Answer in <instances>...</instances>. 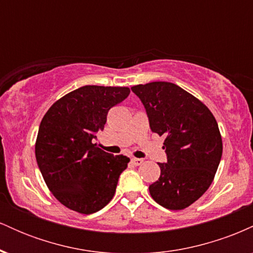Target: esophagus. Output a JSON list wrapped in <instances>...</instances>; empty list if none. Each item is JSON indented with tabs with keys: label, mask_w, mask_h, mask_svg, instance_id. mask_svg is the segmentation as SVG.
Returning <instances> with one entry per match:
<instances>
[{
	"label": "esophagus",
	"mask_w": 253,
	"mask_h": 253,
	"mask_svg": "<svg viewBox=\"0 0 253 253\" xmlns=\"http://www.w3.org/2000/svg\"><path fill=\"white\" fill-rule=\"evenodd\" d=\"M130 162H132L133 165H136V167L140 164H143V159H140V158H132L130 159Z\"/></svg>",
	"instance_id": "34e87169"
}]
</instances>
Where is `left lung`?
Instances as JSON below:
<instances>
[{
    "instance_id": "8db88e82",
    "label": "left lung",
    "mask_w": 253,
    "mask_h": 253,
    "mask_svg": "<svg viewBox=\"0 0 253 253\" xmlns=\"http://www.w3.org/2000/svg\"><path fill=\"white\" fill-rule=\"evenodd\" d=\"M153 133L165 138L167 163L149 187L152 199L171 211L189 207L207 191L222 156L217 123L205 103L170 82L132 86Z\"/></svg>"
}]
</instances>
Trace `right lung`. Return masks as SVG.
Instances as JSON below:
<instances>
[{
    "instance_id": "right-lung-1",
    "label": "right lung",
    "mask_w": 253,
    "mask_h": 253,
    "mask_svg": "<svg viewBox=\"0 0 253 253\" xmlns=\"http://www.w3.org/2000/svg\"><path fill=\"white\" fill-rule=\"evenodd\" d=\"M127 86L84 85L56 101L43 115L36 158L46 185L69 210L91 214L114 196L129 158L94 144L107 114L129 95Z\"/></svg>"
}]
</instances>
